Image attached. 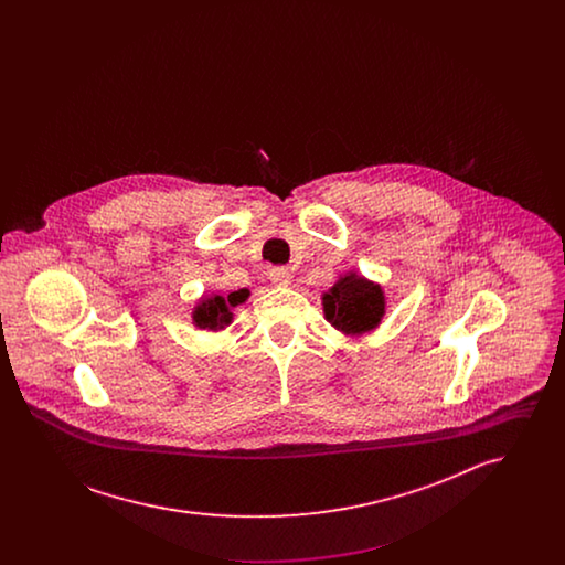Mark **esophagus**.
Here are the masks:
<instances>
[{"label": "esophagus", "instance_id": "1", "mask_svg": "<svg viewBox=\"0 0 565 565\" xmlns=\"http://www.w3.org/2000/svg\"><path fill=\"white\" fill-rule=\"evenodd\" d=\"M290 270L286 269V267H273L269 270V279L275 284V286H288L290 284Z\"/></svg>", "mask_w": 565, "mask_h": 565}]
</instances>
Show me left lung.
I'll return each instance as SVG.
<instances>
[{"mask_svg":"<svg viewBox=\"0 0 565 565\" xmlns=\"http://www.w3.org/2000/svg\"><path fill=\"white\" fill-rule=\"evenodd\" d=\"M323 313L328 322L345 334H360L381 322L385 298L375 284L348 275L323 295Z\"/></svg>","mask_w":565,"mask_h":565,"instance_id":"left-lung-1","label":"left lung"}]
</instances>
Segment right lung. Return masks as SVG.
I'll list each match as a JSON object with an SVG mask.
<instances>
[{
  "mask_svg": "<svg viewBox=\"0 0 565 565\" xmlns=\"http://www.w3.org/2000/svg\"><path fill=\"white\" fill-rule=\"evenodd\" d=\"M249 292L243 288L237 292H231L226 296H214V298H203L201 305L194 311V323L201 328H222L233 320L231 309L243 302Z\"/></svg>",
  "mask_w": 565,
  "mask_h": 565,
  "instance_id": "right-lung-1",
  "label": "right lung"
}]
</instances>
